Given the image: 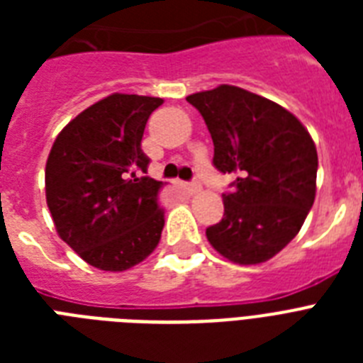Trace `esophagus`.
<instances>
[{"label":"esophagus","mask_w":363,"mask_h":363,"mask_svg":"<svg viewBox=\"0 0 363 363\" xmlns=\"http://www.w3.org/2000/svg\"><path fill=\"white\" fill-rule=\"evenodd\" d=\"M184 186H186L188 194H198L199 190H201V184H199L198 181H194V182H186V184H184Z\"/></svg>","instance_id":"obj_1"}]
</instances>
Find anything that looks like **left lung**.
I'll use <instances>...</instances> for the list:
<instances>
[{
    "mask_svg": "<svg viewBox=\"0 0 363 363\" xmlns=\"http://www.w3.org/2000/svg\"><path fill=\"white\" fill-rule=\"evenodd\" d=\"M186 101L213 137L216 169L238 175L207 239L233 264L267 262L298 235L315 203L313 137L290 111L239 86L220 84Z\"/></svg>",
    "mask_w": 363,
    "mask_h": 363,
    "instance_id": "left-lung-1",
    "label": "left lung"
}]
</instances>
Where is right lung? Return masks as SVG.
Segmentation results:
<instances>
[{"instance_id":"add662e5","label":"right lung","mask_w":363,"mask_h":363,"mask_svg":"<svg viewBox=\"0 0 363 363\" xmlns=\"http://www.w3.org/2000/svg\"><path fill=\"white\" fill-rule=\"evenodd\" d=\"M162 98L113 94L77 115L54 141L45 169L56 232L86 264L125 271L158 247L162 182L147 173L141 139Z\"/></svg>"}]
</instances>
